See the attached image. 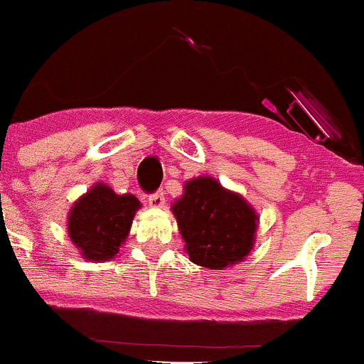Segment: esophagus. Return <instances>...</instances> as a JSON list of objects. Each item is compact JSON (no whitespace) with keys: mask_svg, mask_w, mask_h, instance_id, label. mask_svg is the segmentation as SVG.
Instances as JSON below:
<instances>
[{"mask_svg":"<svg viewBox=\"0 0 364 364\" xmlns=\"http://www.w3.org/2000/svg\"><path fill=\"white\" fill-rule=\"evenodd\" d=\"M149 205H153V208H161V205L165 204V193L164 190H156L155 193H151L149 196Z\"/></svg>","mask_w":364,"mask_h":364,"instance_id":"34e87169","label":"esophagus"}]
</instances>
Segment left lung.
I'll list each match as a JSON object with an SVG mask.
<instances>
[{
	"label": "left lung",
	"mask_w": 364,
	"mask_h": 364,
	"mask_svg": "<svg viewBox=\"0 0 364 364\" xmlns=\"http://www.w3.org/2000/svg\"><path fill=\"white\" fill-rule=\"evenodd\" d=\"M190 260L209 269L240 262L253 247L255 211L237 193L227 192L213 178H197L172 205Z\"/></svg>",
	"instance_id": "left-lung-1"
}]
</instances>
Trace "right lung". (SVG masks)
Returning <instances> with one entry per match:
<instances>
[{"mask_svg": "<svg viewBox=\"0 0 364 364\" xmlns=\"http://www.w3.org/2000/svg\"><path fill=\"white\" fill-rule=\"evenodd\" d=\"M139 208L141 203L134 196H116L98 183L70 211V237L86 259L95 262L112 259L128 236Z\"/></svg>", "mask_w": 364, "mask_h": 364, "instance_id": "1", "label": "right lung"}]
</instances>
